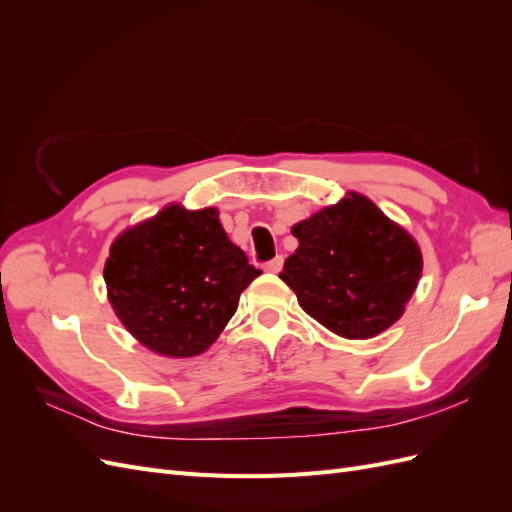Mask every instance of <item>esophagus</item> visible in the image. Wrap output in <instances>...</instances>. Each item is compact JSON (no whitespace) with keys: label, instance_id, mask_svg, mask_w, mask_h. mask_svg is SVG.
I'll return each instance as SVG.
<instances>
[{"label":"esophagus","instance_id":"34e87169","mask_svg":"<svg viewBox=\"0 0 512 512\" xmlns=\"http://www.w3.org/2000/svg\"><path fill=\"white\" fill-rule=\"evenodd\" d=\"M282 267H284V258L282 256H275L273 260H269L267 265H265V271H269V273H280L282 271Z\"/></svg>","mask_w":512,"mask_h":512}]
</instances>
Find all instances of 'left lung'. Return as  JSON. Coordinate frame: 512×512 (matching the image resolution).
I'll list each match as a JSON object with an SVG mask.
<instances>
[{
  "mask_svg": "<svg viewBox=\"0 0 512 512\" xmlns=\"http://www.w3.org/2000/svg\"><path fill=\"white\" fill-rule=\"evenodd\" d=\"M299 247L282 280L322 327L369 339L404 316L423 273L421 247L406 228L359 192L292 226Z\"/></svg>",
  "mask_w": 512,
  "mask_h": 512,
  "instance_id": "1",
  "label": "left lung"
}]
</instances>
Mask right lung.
Wrapping results in <instances>:
<instances>
[{
    "label": "right lung",
    "instance_id": "add662e5",
    "mask_svg": "<svg viewBox=\"0 0 512 512\" xmlns=\"http://www.w3.org/2000/svg\"><path fill=\"white\" fill-rule=\"evenodd\" d=\"M260 275L215 207L166 205L123 230L104 262L108 301L138 344L173 359L203 354Z\"/></svg>",
    "mask_w": 512,
    "mask_h": 512
}]
</instances>
